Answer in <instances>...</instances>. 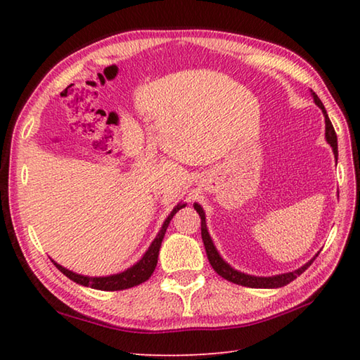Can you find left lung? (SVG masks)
Returning <instances> with one entry per match:
<instances>
[{
  "mask_svg": "<svg viewBox=\"0 0 360 360\" xmlns=\"http://www.w3.org/2000/svg\"><path fill=\"white\" fill-rule=\"evenodd\" d=\"M311 96L314 98L316 105L319 106L320 110H322L323 116H325V137H326V142L331 145L333 153H334V158L338 159V136H335V131L333 128V124L330 117H328L325 106L322 103V101L317 97V94L314 91L311 89ZM195 210L200 213L201 217V236H202V243H204V248H205V254H207L209 262L212 264L213 269L221 277L226 278L227 281H232L235 285H241V286H248V288H262V289H275V288H281V286H286L288 283L294 281L298 275L303 274L304 271L308 269L311 266V263L314 262L316 257L319 254H316V257H312L308 263H304L302 267H298V269L292 271V272H286V274H278V275H272V277H257V275H249V274H244L233 269V267L229 264L227 262H224V258L219 255L218 249L215 248V244L212 241V236L209 233V229H207V223H205V212L201 207L200 204L195 202L193 204Z\"/></svg>",
  "mask_w": 360,
  "mask_h": 360,
  "instance_id": "obj_1",
  "label": "left lung"
}]
</instances>
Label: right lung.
Returning a JSON list of instances; mask_svg holds the SVG:
<instances>
[{
	"label": "right lung",
	"instance_id": "right-lung-1",
	"mask_svg": "<svg viewBox=\"0 0 360 360\" xmlns=\"http://www.w3.org/2000/svg\"><path fill=\"white\" fill-rule=\"evenodd\" d=\"M186 205H187L186 202H179L178 205H176L170 215L165 218L162 227H160V231L156 235V238L151 241L150 248L142 255V258L137 263H134L131 267L125 269L124 272L105 275V277H89V275H82V274L66 269V267L56 263L53 259H52V263L56 264L57 269L60 272H63V275H66L68 278L75 281L77 285L86 286V288H93V289H98V290H122V289H128V288L141 285V283L147 281L151 277V274L155 272V267L158 264V255H159L160 244H162L165 231H167L168 224H170L172 218L174 217L176 212L182 207H186Z\"/></svg>",
	"mask_w": 360,
	"mask_h": 360
}]
</instances>
